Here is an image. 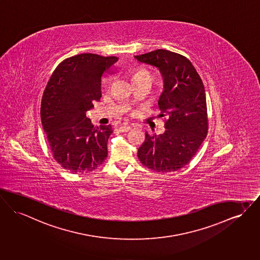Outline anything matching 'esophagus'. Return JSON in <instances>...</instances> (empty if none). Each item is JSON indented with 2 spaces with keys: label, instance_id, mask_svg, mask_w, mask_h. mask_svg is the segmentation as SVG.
<instances>
[{
  "label": "esophagus",
  "instance_id": "34e87169",
  "mask_svg": "<svg viewBox=\"0 0 260 260\" xmlns=\"http://www.w3.org/2000/svg\"><path fill=\"white\" fill-rule=\"evenodd\" d=\"M131 128H132L131 125H122L119 127L120 132H122V133H127L128 131H131Z\"/></svg>",
  "mask_w": 260,
  "mask_h": 260
}]
</instances>
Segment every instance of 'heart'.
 <instances>
[{"mask_svg":"<svg viewBox=\"0 0 260 260\" xmlns=\"http://www.w3.org/2000/svg\"><path fill=\"white\" fill-rule=\"evenodd\" d=\"M134 80L135 81H139V80H146V81H149L151 82L153 80V75L152 73L147 70V69H138L135 71L134 75Z\"/></svg>","mask_w":260,"mask_h":260,"instance_id":"b5f03b06","label":"heart"}]
</instances>
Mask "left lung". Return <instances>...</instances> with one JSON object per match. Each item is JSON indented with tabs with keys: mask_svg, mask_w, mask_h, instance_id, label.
I'll return each instance as SVG.
<instances>
[{
	"mask_svg": "<svg viewBox=\"0 0 260 260\" xmlns=\"http://www.w3.org/2000/svg\"><path fill=\"white\" fill-rule=\"evenodd\" d=\"M136 59L157 67L163 76L158 118L164 119L166 128L159 136L145 133L138 159L158 173L178 171L189 163L208 133L203 82L190 61L178 53L158 49Z\"/></svg>",
	"mask_w": 260,
	"mask_h": 260,
	"instance_id": "left-lung-1",
	"label": "left lung"
}]
</instances>
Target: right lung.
Listing matches in <instances>:
<instances>
[{
  "mask_svg": "<svg viewBox=\"0 0 260 260\" xmlns=\"http://www.w3.org/2000/svg\"><path fill=\"white\" fill-rule=\"evenodd\" d=\"M117 57L79 54L60 62L47 83L41 121L54 159L72 173H88L104 163L111 124L94 126L86 112L99 101L102 79Z\"/></svg>",
  "mask_w": 260,
  "mask_h": 260,
  "instance_id": "add662e5",
  "label": "right lung"
}]
</instances>
